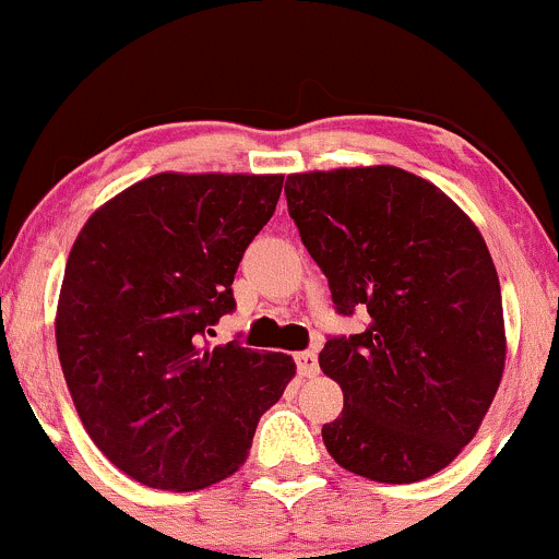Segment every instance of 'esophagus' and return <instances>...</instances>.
<instances>
[{
    "label": "esophagus",
    "instance_id": "esophagus-1",
    "mask_svg": "<svg viewBox=\"0 0 559 559\" xmlns=\"http://www.w3.org/2000/svg\"><path fill=\"white\" fill-rule=\"evenodd\" d=\"M296 368L304 378H311V376H317V370H320V359H317L314 352H298Z\"/></svg>",
    "mask_w": 559,
    "mask_h": 559
}]
</instances>
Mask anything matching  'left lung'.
<instances>
[{
    "mask_svg": "<svg viewBox=\"0 0 559 559\" xmlns=\"http://www.w3.org/2000/svg\"><path fill=\"white\" fill-rule=\"evenodd\" d=\"M285 197L335 311L368 320L320 352L344 392L322 426L328 453L378 483L431 477L477 435L503 373L501 287L483 234L400 167L287 176Z\"/></svg>",
    "mask_w": 559,
    "mask_h": 559,
    "instance_id": "left-lung-1",
    "label": "left lung"
}]
</instances>
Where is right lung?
Masks as SVG:
<instances>
[{"label": "right lung", "mask_w": 559, "mask_h": 559, "mask_svg": "<svg viewBox=\"0 0 559 559\" xmlns=\"http://www.w3.org/2000/svg\"><path fill=\"white\" fill-rule=\"evenodd\" d=\"M282 176L159 173L95 210L66 263L56 341L87 435L117 469L200 490L245 464L296 376L287 354L207 346Z\"/></svg>", "instance_id": "1"}]
</instances>
